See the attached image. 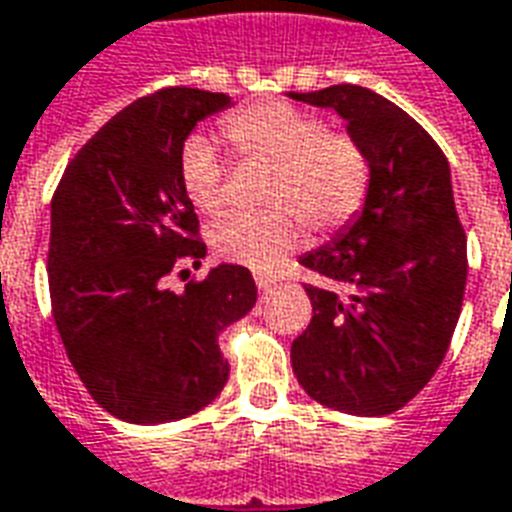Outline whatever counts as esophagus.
<instances>
[{
  "label": "esophagus",
  "instance_id": "34e87169",
  "mask_svg": "<svg viewBox=\"0 0 512 512\" xmlns=\"http://www.w3.org/2000/svg\"><path fill=\"white\" fill-rule=\"evenodd\" d=\"M278 281H281V278H275V275H267V272H259V275H256V286H259V292H270L272 286H275Z\"/></svg>",
  "mask_w": 512,
  "mask_h": 512
}]
</instances>
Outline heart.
Returning a JSON list of instances; mask_svg holds the SVG:
<instances>
[{
  "label": "heart",
  "mask_w": 512,
  "mask_h": 512,
  "mask_svg": "<svg viewBox=\"0 0 512 512\" xmlns=\"http://www.w3.org/2000/svg\"><path fill=\"white\" fill-rule=\"evenodd\" d=\"M223 136L237 155L270 166L259 215H229L210 231L223 259L275 272L300 245L302 223L316 234H333L363 210L371 166L363 147L343 130L324 128L311 111L264 100L223 122ZM179 185L204 215L226 201V163L207 136H190L179 155Z\"/></svg>",
  "instance_id": "1"
}]
</instances>
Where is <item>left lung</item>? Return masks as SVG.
<instances>
[{
  "label": "left lung",
  "mask_w": 512,
  "mask_h": 512,
  "mask_svg": "<svg viewBox=\"0 0 512 512\" xmlns=\"http://www.w3.org/2000/svg\"><path fill=\"white\" fill-rule=\"evenodd\" d=\"M289 98L333 108L371 166L363 210L300 256L316 283H305L313 319L292 343L294 376L330 409L390 414L431 382L464 302L466 234L450 166L434 138L374 89L335 84Z\"/></svg>",
  "instance_id": "1"
}]
</instances>
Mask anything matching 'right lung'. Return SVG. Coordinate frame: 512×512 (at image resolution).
<instances>
[{
	"mask_svg": "<svg viewBox=\"0 0 512 512\" xmlns=\"http://www.w3.org/2000/svg\"><path fill=\"white\" fill-rule=\"evenodd\" d=\"M229 106L223 92L190 87L138 98L78 149L51 199L59 338L89 395L125 423H171L215 401L229 379L220 330L256 305L240 264H218L182 292L166 286L207 253L179 155L196 122Z\"/></svg>",
	"mask_w": 512,
	"mask_h": 512,
	"instance_id": "add662e5",
	"label": "right lung"
}]
</instances>
